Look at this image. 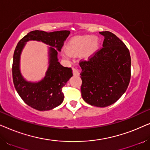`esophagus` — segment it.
Returning <instances> with one entry per match:
<instances>
[{
    "label": "esophagus",
    "instance_id": "34e87169",
    "mask_svg": "<svg viewBox=\"0 0 150 150\" xmlns=\"http://www.w3.org/2000/svg\"><path fill=\"white\" fill-rule=\"evenodd\" d=\"M73 74H74V76H79L80 75L79 70L77 68H74H74H73Z\"/></svg>",
    "mask_w": 150,
    "mask_h": 150
}]
</instances>
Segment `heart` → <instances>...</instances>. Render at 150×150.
<instances>
[{"label":"heart","instance_id":"1","mask_svg":"<svg viewBox=\"0 0 150 150\" xmlns=\"http://www.w3.org/2000/svg\"><path fill=\"white\" fill-rule=\"evenodd\" d=\"M99 42L98 40L93 39L92 40V37L85 36L73 39L69 42L67 48L69 52L73 54H79L85 50L84 56L86 58H89L97 50ZM63 56L67 59L70 57L69 53L66 52L63 53Z\"/></svg>","mask_w":150,"mask_h":150}]
</instances>
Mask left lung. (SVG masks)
Segmentation results:
<instances>
[{
  "mask_svg": "<svg viewBox=\"0 0 150 150\" xmlns=\"http://www.w3.org/2000/svg\"><path fill=\"white\" fill-rule=\"evenodd\" d=\"M100 33L104 36L103 48L79 63L81 95L90 105L106 107L126 92L130 80L131 58L128 48L115 35L109 31Z\"/></svg>",
  "mask_w": 150,
  "mask_h": 150,
  "instance_id": "left-lung-1",
  "label": "left lung"
}]
</instances>
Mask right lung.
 I'll return each instance as SVG.
<instances>
[{
    "instance_id": "right-lung-1",
    "label": "right lung",
    "mask_w": 150,
    "mask_h": 150,
    "mask_svg": "<svg viewBox=\"0 0 150 150\" xmlns=\"http://www.w3.org/2000/svg\"><path fill=\"white\" fill-rule=\"evenodd\" d=\"M69 30L47 33L33 30L18 42L14 51L12 75L14 86L20 98L26 104L35 109L48 110L60 105L64 99L62 87L72 76L71 67H63L58 59L63 43L69 36ZM42 41L49 47V67L44 79L38 82L27 81L21 75L19 69L20 56L28 40Z\"/></svg>"
}]
</instances>
